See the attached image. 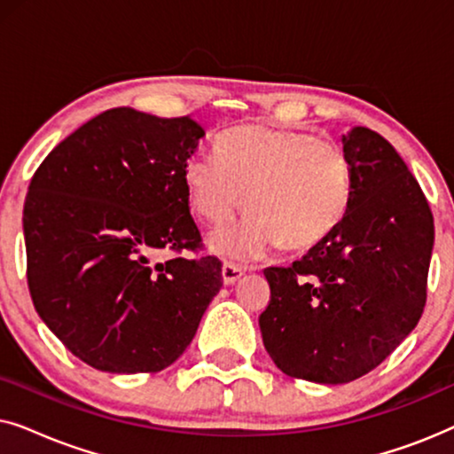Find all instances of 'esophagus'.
Returning a JSON list of instances; mask_svg holds the SVG:
<instances>
[{
  "mask_svg": "<svg viewBox=\"0 0 454 454\" xmlns=\"http://www.w3.org/2000/svg\"><path fill=\"white\" fill-rule=\"evenodd\" d=\"M221 275H223V283L233 285V283H238L241 277H244V269H241V266H238V264L225 262V264H223V269H221Z\"/></svg>",
  "mask_w": 454,
  "mask_h": 454,
  "instance_id": "34e87169",
  "label": "esophagus"
}]
</instances>
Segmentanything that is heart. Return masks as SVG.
<instances>
[{"label":"heart","mask_w":454,"mask_h":454,"mask_svg":"<svg viewBox=\"0 0 454 454\" xmlns=\"http://www.w3.org/2000/svg\"><path fill=\"white\" fill-rule=\"evenodd\" d=\"M216 153L185 165L194 213L219 227L244 200L238 229L215 233L210 250L252 260L281 244L303 252L326 239L349 208L351 169L337 145L297 129L239 126L216 140Z\"/></svg>","instance_id":"obj_1"}]
</instances>
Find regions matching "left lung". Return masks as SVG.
<instances>
[{"label": "left lung", "mask_w": 454, "mask_h": 454, "mask_svg": "<svg viewBox=\"0 0 454 454\" xmlns=\"http://www.w3.org/2000/svg\"><path fill=\"white\" fill-rule=\"evenodd\" d=\"M351 200L339 227L289 266L264 270L258 325L283 374L345 384L380 365L426 306L434 216L405 160L370 128L340 136Z\"/></svg>", "instance_id": "8db88e82"}]
</instances>
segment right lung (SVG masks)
<instances>
[{"label":"right lung","instance_id":"add662e5","mask_svg":"<svg viewBox=\"0 0 454 454\" xmlns=\"http://www.w3.org/2000/svg\"><path fill=\"white\" fill-rule=\"evenodd\" d=\"M202 136L190 115L115 107L59 142L30 179V297L49 331L92 368L165 370L219 294L216 258L154 260L200 246L185 165Z\"/></svg>","mask_w":454,"mask_h":454}]
</instances>
